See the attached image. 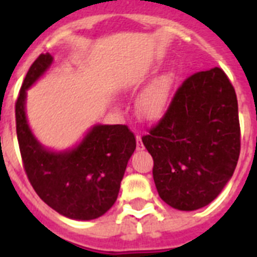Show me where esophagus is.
<instances>
[{
  "instance_id": "obj_1",
  "label": "esophagus",
  "mask_w": 257,
  "mask_h": 257,
  "mask_svg": "<svg viewBox=\"0 0 257 257\" xmlns=\"http://www.w3.org/2000/svg\"><path fill=\"white\" fill-rule=\"evenodd\" d=\"M136 148L139 149V151H142V149L144 148V145H143L142 142V136H140L139 134H136Z\"/></svg>"
}]
</instances>
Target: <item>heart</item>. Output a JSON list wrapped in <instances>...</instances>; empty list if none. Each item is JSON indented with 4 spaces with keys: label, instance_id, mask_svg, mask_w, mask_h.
I'll return each mask as SVG.
<instances>
[{
    "label": "heart",
    "instance_id": "obj_1",
    "mask_svg": "<svg viewBox=\"0 0 257 257\" xmlns=\"http://www.w3.org/2000/svg\"><path fill=\"white\" fill-rule=\"evenodd\" d=\"M175 82L176 74L172 70L157 77L151 85L145 87L138 99L140 112L149 119H158L162 117L171 104Z\"/></svg>",
    "mask_w": 257,
    "mask_h": 257
}]
</instances>
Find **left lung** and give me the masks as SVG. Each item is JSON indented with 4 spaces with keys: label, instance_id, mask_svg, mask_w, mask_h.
I'll return each mask as SVG.
<instances>
[{
    "label": "left lung",
    "instance_id": "8db88e82",
    "mask_svg": "<svg viewBox=\"0 0 257 257\" xmlns=\"http://www.w3.org/2000/svg\"><path fill=\"white\" fill-rule=\"evenodd\" d=\"M142 140L162 201L181 211L211 203L233 176L240 152L237 95L224 70L188 77Z\"/></svg>",
    "mask_w": 257,
    "mask_h": 257
}]
</instances>
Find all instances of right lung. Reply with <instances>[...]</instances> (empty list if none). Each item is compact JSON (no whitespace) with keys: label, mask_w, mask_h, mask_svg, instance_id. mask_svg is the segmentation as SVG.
Segmentation results:
<instances>
[{"label":"right lung","mask_w":257,"mask_h":257,"mask_svg":"<svg viewBox=\"0 0 257 257\" xmlns=\"http://www.w3.org/2000/svg\"><path fill=\"white\" fill-rule=\"evenodd\" d=\"M51 63L49 52L36 59L15 103L23 166L33 189L52 210L69 219H96L114 205L136 148L135 136L126 124H96L70 151L52 152L42 147L27 122L26 96Z\"/></svg>","instance_id":"obj_1"}]
</instances>
